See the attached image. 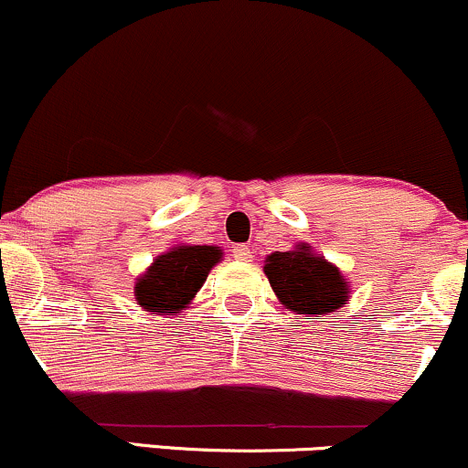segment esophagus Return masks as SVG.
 <instances>
[{
  "label": "esophagus",
  "mask_w": 468,
  "mask_h": 468,
  "mask_svg": "<svg viewBox=\"0 0 468 468\" xmlns=\"http://www.w3.org/2000/svg\"><path fill=\"white\" fill-rule=\"evenodd\" d=\"M251 254H254V251H251L248 245H236V248L232 250V256L236 261H240V262H250L251 261Z\"/></svg>",
  "instance_id": "obj_1"
}]
</instances>
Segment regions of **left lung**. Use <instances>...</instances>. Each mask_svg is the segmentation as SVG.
<instances>
[{"mask_svg":"<svg viewBox=\"0 0 468 468\" xmlns=\"http://www.w3.org/2000/svg\"><path fill=\"white\" fill-rule=\"evenodd\" d=\"M262 271L278 301L293 314L327 316L349 301L347 278L309 243L270 254Z\"/></svg>","mask_w":468,"mask_h":468,"instance_id":"obj_1","label":"left lung"}]
</instances>
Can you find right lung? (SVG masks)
Returning <instances> with one entry per match:
<instances>
[{
    "label": "right lung",
    "instance_id": "1",
    "mask_svg": "<svg viewBox=\"0 0 468 468\" xmlns=\"http://www.w3.org/2000/svg\"><path fill=\"white\" fill-rule=\"evenodd\" d=\"M223 250L214 245L178 243L150 262L134 281V298L144 312L176 316L194 301Z\"/></svg>",
    "mask_w": 468,
    "mask_h": 468
}]
</instances>
